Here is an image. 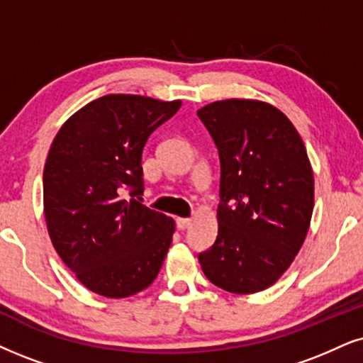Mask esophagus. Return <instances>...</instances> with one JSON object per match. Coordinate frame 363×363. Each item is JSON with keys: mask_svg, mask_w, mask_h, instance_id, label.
<instances>
[{"mask_svg": "<svg viewBox=\"0 0 363 363\" xmlns=\"http://www.w3.org/2000/svg\"><path fill=\"white\" fill-rule=\"evenodd\" d=\"M191 219L189 218H177L176 219V224H177V228L179 229H187L191 226Z\"/></svg>", "mask_w": 363, "mask_h": 363, "instance_id": "obj_1", "label": "esophagus"}]
</instances>
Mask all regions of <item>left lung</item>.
I'll list each match as a JSON object with an SVG mask.
<instances>
[{
  "label": "left lung",
  "instance_id": "obj_1",
  "mask_svg": "<svg viewBox=\"0 0 363 363\" xmlns=\"http://www.w3.org/2000/svg\"><path fill=\"white\" fill-rule=\"evenodd\" d=\"M197 117L221 164L218 238L201 268L231 293L263 291L290 268L313 213V172L300 134L258 100H221Z\"/></svg>",
  "mask_w": 363,
  "mask_h": 363
}]
</instances>
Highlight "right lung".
<instances>
[{"label": "right lung", "mask_w": 363, "mask_h": 363, "mask_svg": "<svg viewBox=\"0 0 363 363\" xmlns=\"http://www.w3.org/2000/svg\"><path fill=\"white\" fill-rule=\"evenodd\" d=\"M179 108L181 100L105 95L55 137L43 171L45 218L60 258L90 291L125 298L159 274L174 221L134 197L144 192L145 142Z\"/></svg>", "instance_id": "add662e5"}]
</instances>
